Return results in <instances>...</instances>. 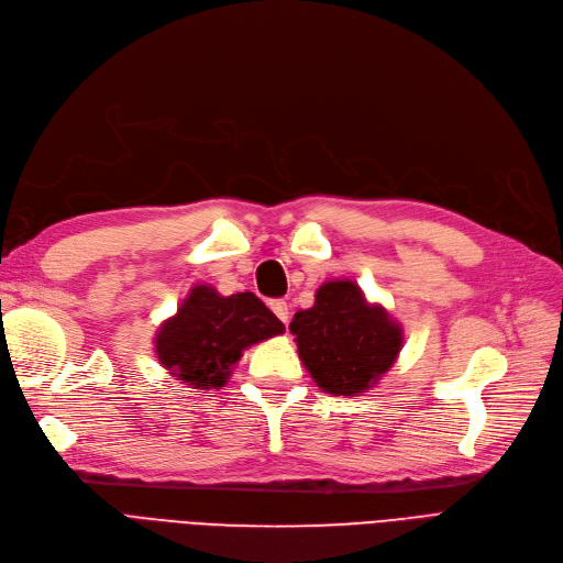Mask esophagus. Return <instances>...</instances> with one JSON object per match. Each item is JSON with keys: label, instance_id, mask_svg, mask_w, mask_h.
I'll use <instances>...</instances> for the list:
<instances>
[{"label": "esophagus", "instance_id": "34e87169", "mask_svg": "<svg viewBox=\"0 0 563 563\" xmlns=\"http://www.w3.org/2000/svg\"><path fill=\"white\" fill-rule=\"evenodd\" d=\"M269 309H273V311L277 313V319H279L282 323L288 325L290 309H288V302H286V300H273V302H269Z\"/></svg>", "mask_w": 563, "mask_h": 563}]
</instances>
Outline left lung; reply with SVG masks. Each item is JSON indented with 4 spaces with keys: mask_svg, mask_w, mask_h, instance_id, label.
<instances>
[{
    "mask_svg": "<svg viewBox=\"0 0 563 563\" xmlns=\"http://www.w3.org/2000/svg\"><path fill=\"white\" fill-rule=\"evenodd\" d=\"M290 332L302 365L330 395H360L374 388L399 355L401 328L380 305H369L349 279L325 282L317 302L298 311Z\"/></svg>",
    "mask_w": 563,
    "mask_h": 563,
    "instance_id": "1",
    "label": "left lung"
}]
</instances>
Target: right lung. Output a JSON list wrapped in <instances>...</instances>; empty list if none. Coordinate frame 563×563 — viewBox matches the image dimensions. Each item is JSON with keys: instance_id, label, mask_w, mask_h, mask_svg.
Segmentation results:
<instances>
[{"instance_id": "right-lung-1", "label": "right lung", "mask_w": 563, "mask_h": 563, "mask_svg": "<svg viewBox=\"0 0 563 563\" xmlns=\"http://www.w3.org/2000/svg\"><path fill=\"white\" fill-rule=\"evenodd\" d=\"M284 323L254 294L221 296L198 284L156 332L159 363L183 384L219 390L229 384L242 351L282 334Z\"/></svg>"}]
</instances>
